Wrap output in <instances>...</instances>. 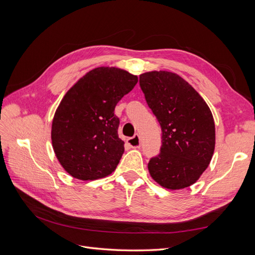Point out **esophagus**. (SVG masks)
Masks as SVG:
<instances>
[{
    "mask_svg": "<svg viewBox=\"0 0 255 255\" xmlns=\"http://www.w3.org/2000/svg\"><path fill=\"white\" fill-rule=\"evenodd\" d=\"M128 144L132 146V148H137V149H139L140 148V137H139V135L138 134H135L132 138H128Z\"/></svg>",
    "mask_w": 255,
    "mask_h": 255,
    "instance_id": "34e87169",
    "label": "esophagus"
}]
</instances>
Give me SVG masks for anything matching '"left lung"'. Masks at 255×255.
<instances>
[{
  "label": "left lung",
  "instance_id": "left-lung-1",
  "mask_svg": "<svg viewBox=\"0 0 255 255\" xmlns=\"http://www.w3.org/2000/svg\"><path fill=\"white\" fill-rule=\"evenodd\" d=\"M139 85L161 128L160 153L149 161L150 175L164 188H186L199 180L213 157L215 122L210 107L172 72L142 73Z\"/></svg>",
  "mask_w": 255,
  "mask_h": 255
}]
</instances>
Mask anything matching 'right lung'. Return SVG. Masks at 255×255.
Here are the masks:
<instances>
[{
  "label": "right lung",
  "instance_id": "obj_1",
  "mask_svg": "<svg viewBox=\"0 0 255 255\" xmlns=\"http://www.w3.org/2000/svg\"><path fill=\"white\" fill-rule=\"evenodd\" d=\"M138 82L115 67H99L67 91L54 115L51 138L65 170L82 181L110 175L125 152L115 107Z\"/></svg>",
  "mask_w": 255,
  "mask_h": 255
}]
</instances>
